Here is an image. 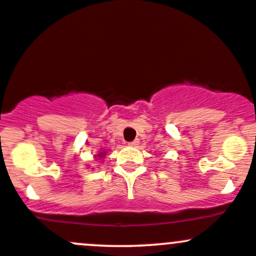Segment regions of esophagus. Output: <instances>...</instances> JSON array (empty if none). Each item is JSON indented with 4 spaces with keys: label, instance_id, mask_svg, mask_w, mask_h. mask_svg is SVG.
Masks as SVG:
<instances>
[{
    "label": "esophagus",
    "instance_id": "esophagus-1",
    "mask_svg": "<svg viewBox=\"0 0 256 256\" xmlns=\"http://www.w3.org/2000/svg\"><path fill=\"white\" fill-rule=\"evenodd\" d=\"M138 144H139L138 140H134V142H129V145H130V146H136V145H138Z\"/></svg>",
    "mask_w": 256,
    "mask_h": 256
}]
</instances>
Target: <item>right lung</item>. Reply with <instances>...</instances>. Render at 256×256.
I'll return each instance as SVG.
<instances>
[{"label":"right lung","instance_id":"obj_1","mask_svg":"<svg viewBox=\"0 0 256 256\" xmlns=\"http://www.w3.org/2000/svg\"><path fill=\"white\" fill-rule=\"evenodd\" d=\"M104 156H105V151H104V152H100V154H98V158H104Z\"/></svg>","mask_w":256,"mask_h":256}]
</instances>
